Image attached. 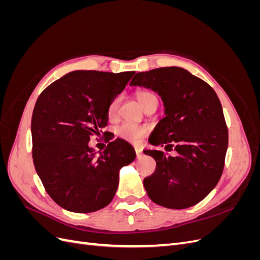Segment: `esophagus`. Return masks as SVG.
Returning <instances> with one entry per match:
<instances>
[{
  "label": "esophagus",
  "instance_id": "esophagus-1",
  "mask_svg": "<svg viewBox=\"0 0 260 260\" xmlns=\"http://www.w3.org/2000/svg\"><path fill=\"white\" fill-rule=\"evenodd\" d=\"M136 154H137L138 158H140V157L142 156V149H141V148H136Z\"/></svg>",
  "mask_w": 260,
  "mask_h": 260
}]
</instances>
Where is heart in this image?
<instances>
[{
	"mask_svg": "<svg viewBox=\"0 0 260 260\" xmlns=\"http://www.w3.org/2000/svg\"><path fill=\"white\" fill-rule=\"evenodd\" d=\"M153 100H157L156 96L153 93L147 92V91H142L138 93V101L140 105L143 108L146 107V105L149 103V102ZM119 102H120V96H116L108 106V116L113 118L118 111V106H119ZM148 129L147 127H144V125H137V124H132V123H123L119 125L116 129L117 136L120 139L128 141V142L138 144L140 143L142 139L147 135Z\"/></svg>",
	"mask_w": 260,
	"mask_h": 260,
	"instance_id": "heart-1",
	"label": "heart"
}]
</instances>
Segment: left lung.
<instances>
[{"label": "left lung", "mask_w": 260, "mask_h": 260, "mask_svg": "<svg viewBox=\"0 0 260 260\" xmlns=\"http://www.w3.org/2000/svg\"><path fill=\"white\" fill-rule=\"evenodd\" d=\"M130 85L158 93L166 116L148 141L178 153L144 151L156 160L155 172L143 181L148 198L171 209L196 205L214 190L224 166L228 128L216 92L181 67L138 73Z\"/></svg>", "instance_id": "obj_1"}]
</instances>
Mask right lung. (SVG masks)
I'll return each mask as SVG.
<instances>
[{
    "label": "right lung",
    "mask_w": 260,
    "mask_h": 260,
    "mask_svg": "<svg viewBox=\"0 0 260 260\" xmlns=\"http://www.w3.org/2000/svg\"><path fill=\"white\" fill-rule=\"evenodd\" d=\"M133 75L77 70L38 98L31 119L35 168L51 199L64 209L84 214L107 206L120 169L135 160V148L124 140H115L100 154L88 144L106 127L109 104Z\"/></svg>",
    "instance_id": "obj_1"
}]
</instances>
